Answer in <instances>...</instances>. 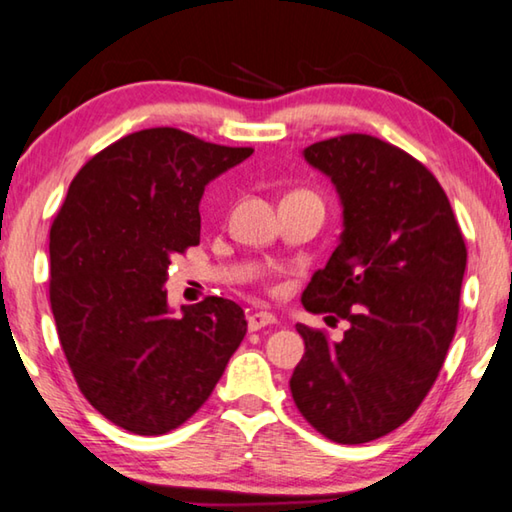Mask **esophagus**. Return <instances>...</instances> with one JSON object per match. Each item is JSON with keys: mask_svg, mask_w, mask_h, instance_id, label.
<instances>
[{"mask_svg": "<svg viewBox=\"0 0 512 512\" xmlns=\"http://www.w3.org/2000/svg\"><path fill=\"white\" fill-rule=\"evenodd\" d=\"M273 323H277V318L273 314H268V311H253V314L248 316L250 332H257V329H262L266 325H273Z\"/></svg>", "mask_w": 512, "mask_h": 512, "instance_id": "obj_1", "label": "esophagus"}]
</instances>
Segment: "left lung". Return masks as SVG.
Here are the masks:
<instances>
[{
	"instance_id": "1",
	"label": "left lung",
	"mask_w": 512,
	"mask_h": 512,
	"mask_svg": "<svg viewBox=\"0 0 512 512\" xmlns=\"http://www.w3.org/2000/svg\"><path fill=\"white\" fill-rule=\"evenodd\" d=\"M302 155L343 205L339 246L302 305L348 329L329 341L296 325L305 357L289 386L311 427L361 445L409 420L436 381L456 332L467 250L443 187L397 146L350 133Z\"/></svg>"
}]
</instances>
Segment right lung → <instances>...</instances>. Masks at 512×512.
I'll list each match as a JSON object with an SVG mask.
<instances>
[{"mask_svg": "<svg viewBox=\"0 0 512 512\" xmlns=\"http://www.w3.org/2000/svg\"><path fill=\"white\" fill-rule=\"evenodd\" d=\"M253 149L146 128L94 155L67 189L49 235V300L72 375L117 427L162 436L201 409L246 316L210 296L173 314L171 257L201 241V198Z\"/></svg>", "mask_w": 512, "mask_h": 512, "instance_id": "obj_1", "label": "right lung"}]
</instances>
